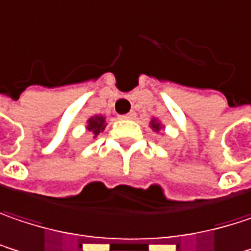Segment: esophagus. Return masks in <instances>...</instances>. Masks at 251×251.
Here are the masks:
<instances>
[{"mask_svg": "<svg viewBox=\"0 0 251 251\" xmlns=\"http://www.w3.org/2000/svg\"><path fill=\"white\" fill-rule=\"evenodd\" d=\"M135 116H136V113L132 111V112H129V113H126V115H121L119 118H121V119H133Z\"/></svg>", "mask_w": 251, "mask_h": 251, "instance_id": "esophagus-1", "label": "esophagus"}]
</instances>
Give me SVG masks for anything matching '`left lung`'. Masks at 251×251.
<instances>
[{
  "label": "left lung",
  "mask_w": 251,
  "mask_h": 251,
  "mask_svg": "<svg viewBox=\"0 0 251 251\" xmlns=\"http://www.w3.org/2000/svg\"><path fill=\"white\" fill-rule=\"evenodd\" d=\"M152 126H153V129H156V130H159V127H160V125H159V124H156L155 121H152Z\"/></svg>",
  "instance_id": "8db88e82"
}]
</instances>
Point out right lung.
<instances>
[{"label":"right lung","mask_w":251,"mask_h":251,"mask_svg":"<svg viewBox=\"0 0 251 251\" xmlns=\"http://www.w3.org/2000/svg\"><path fill=\"white\" fill-rule=\"evenodd\" d=\"M103 129H105V119L102 116H96V118L89 119V122H88V130H92L95 136L99 135V132L103 130Z\"/></svg>","instance_id":"add662e5"}]
</instances>
